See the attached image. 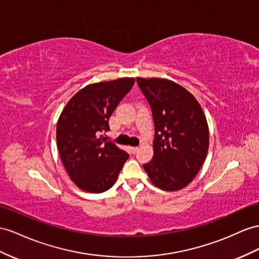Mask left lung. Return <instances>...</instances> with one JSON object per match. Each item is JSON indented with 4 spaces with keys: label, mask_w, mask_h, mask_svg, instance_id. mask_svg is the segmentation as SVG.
<instances>
[{
    "label": "left lung",
    "mask_w": 259,
    "mask_h": 259,
    "mask_svg": "<svg viewBox=\"0 0 259 259\" xmlns=\"http://www.w3.org/2000/svg\"><path fill=\"white\" fill-rule=\"evenodd\" d=\"M128 77L85 86L65 105L57 122V147L70 180L99 194L116 183L129 158L106 135L108 119L135 82Z\"/></svg>",
    "instance_id": "obj_1"
}]
</instances>
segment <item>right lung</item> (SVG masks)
Masks as SVG:
<instances>
[{
  "mask_svg": "<svg viewBox=\"0 0 259 259\" xmlns=\"http://www.w3.org/2000/svg\"><path fill=\"white\" fill-rule=\"evenodd\" d=\"M153 115V158L143 165L154 186L174 191L193 182L207 157L208 122L190 93L166 78L138 77Z\"/></svg>",
  "mask_w": 259,
  "mask_h": 259,
  "instance_id": "obj_1",
  "label": "right lung"
}]
</instances>
